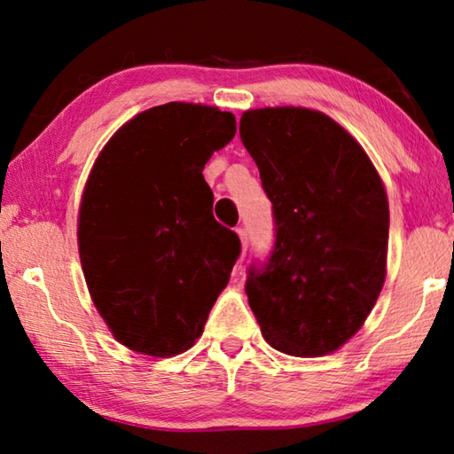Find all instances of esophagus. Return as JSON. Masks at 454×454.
<instances>
[{"label": "esophagus", "instance_id": "obj_1", "mask_svg": "<svg viewBox=\"0 0 454 454\" xmlns=\"http://www.w3.org/2000/svg\"><path fill=\"white\" fill-rule=\"evenodd\" d=\"M238 235L241 239V258H244L246 252H247V231L244 227H238Z\"/></svg>", "mask_w": 454, "mask_h": 454}]
</instances>
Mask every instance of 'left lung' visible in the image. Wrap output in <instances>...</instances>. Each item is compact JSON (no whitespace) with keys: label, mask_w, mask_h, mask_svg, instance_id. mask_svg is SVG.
Instances as JSON below:
<instances>
[{"label":"left lung","mask_w":454,"mask_h":454,"mask_svg":"<svg viewBox=\"0 0 454 454\" xmlns=\"http://www.w3.org/2000/svg\"><path fill=\"white\" fill-rule=\"evenodd\" d=\"M239 136L272 202L275 244L247 269L260 331L295 357L359 331L387 275L388 200L364 148L320 111H246Z\"/></svg>","instance_id":"left-lung-1"}]
</instances>
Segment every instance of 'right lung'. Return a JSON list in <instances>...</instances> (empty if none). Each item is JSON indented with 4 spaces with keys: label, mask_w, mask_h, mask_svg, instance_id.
<instances>
[{
    "label": "right lung",
    "mask_w": 454,
    "mask_h": 454,
    "mask_svg": "<svg viewBox=\"0 0 454 454\" xmlns=\"http://www.w3.org/2000/svg\"><path fill=\"white\" fill-rule=\"evenodd\" d=\"M233 136V114L167 103L120 128L92 167L80 262L98 314L129 349H190L229 281L241 241L215 221L202 169Z\"/></svg>",
    "instance_id": "obj_1"
}]
</instances>
